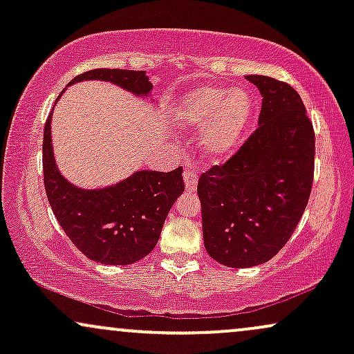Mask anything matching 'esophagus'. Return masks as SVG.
Here are the masks:
<instances>
[{"label": "esophagus", "instance_id": "34e87169", "mask_svg": "<svg viewBox=\"0 0 354 354\" xmlns=\"http://www.w3.org/2000/svg\"><path fill=\"white\" fill-rule=\"evenodd\" d=\"M183 180H185V188L188 193H194L196 191V186H198V173L196 169L191 168L188 166L185 171V176H183Z\"/></svg>", "mask_w": 354, "mask_h": 354}]
</instances>
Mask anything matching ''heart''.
Wrapping results in <instances>:
<instances>
[{
	"mask_svg": "<svg viewBox=\"0 0 354 354\" xmlns=\"http://www.w3.org/2000/svg\"><path fill=\"white\" fill-rule=\"evenodd\" d=\"M254 115L253 96L245 88L206 86L185 93L174 121L181 128H200L198 149L211 163L226 160L238 149Z\"/></svg>",
	"mask_w": 354,
	"mask_h": 354,
	"instance_id": "obj_1",
	"label": "heart"
}]
</instances>
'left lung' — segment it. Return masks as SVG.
Here are the masks:
<instances>
[{
    "mask_svg": "<svg viewBox=\"0 0 354 354\" xmlns=\"http://www.w3.org/2000/svg\"><path fill=\"white\" fill-rule=\"evenodd\" d=\"M246 80L263 98L258 129L198 181L205 248L228 268L263 265L286 245L315 173V133L298 93L270 76Z\"/></svg>",
    "mask_w": 354,
    "mask_h": 354,
    "instance_id": "left-lung-1",
    "label": "left lung"
}]
</instances>
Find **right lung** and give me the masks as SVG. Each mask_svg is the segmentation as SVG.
Segmentation results:
<instances>
[{"mask_svg": "<svg viewBox=\"0 0 354 354\" xmlns=\"http://www.w3.org/2000/svg\"><path fill=\"white\" fill-rule=\"evenodd\" d=\"M95 80L156 103L151 98L153 83L145 71L101 68L76 76L70 84ZM51 118L53 113L44 124L43 173L48 201L59 226L73 245L93 261L115 266L140 261L156 246L169 209L185 191L183 168L169 173L141 169L116 185L80 188L68 181L56 165Z\"/></svg>", "mask_w": 354, "mask_h": 354, "instance_id": "1", "label": "right lung"}]
</instances>
